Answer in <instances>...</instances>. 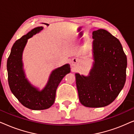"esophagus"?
<instances>
[{"label": "esophagus", "mask_w": 134, "mask_h": 134, "mask_svg": "<svg viewBox=\"0 0 134 134\" xmlns=\"http://www.w3.org/2000/svg\"><path fill=\"white\" fill-rule=\"evenodd\" d=\"M76 62H77V61H74V62H72V63H76Z\"/></svg>", "instance_id": "1"}]
</instances>
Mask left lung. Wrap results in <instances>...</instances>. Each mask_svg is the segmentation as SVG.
<instances>
[{
	"instance_id": "1",
	"label": "left lung",
	"mask_w": 134,
	"mask_h": 134,
	"mask_svg": "<svg viewBox=\"0 0 134 134\" xmlns=\"http://www.w3.org/2000/svg\"><path fill=\"white\" fill-rule=\"evenodd\" d=\"M93 66L88 76L76 73L80 103L87 107L111 104L126 82L127 57L120 41L104 29L93 32Z\"/></svg>"
}]
</instances>
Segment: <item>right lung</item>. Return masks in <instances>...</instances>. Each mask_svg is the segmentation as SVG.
Instances as JSON below:
<instances>
[{
	"instance_id": "obj_1",
	"label": "right lung",
	"mask_w": 134,
	"mask_h": 134,
	"mask_svg": "<svg viewBox=\"0 0 134 134\" xmlns=\"http://www.w3.org/2000/svg\"><path fill=\"white\" fill-rule=\"evenodd\" d=\"M43 29L42 26L35 27L18 40L13 46L7 64L8 83L12 93L24 106L34 110L49 109L54 104L58 85L71 71L68 63L54 69L42 90L27 79L23 62L24 50L29 38Z\"/></svg>"
}]
</instances>
